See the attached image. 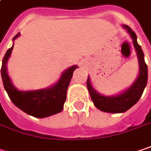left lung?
Segmentation results:
<instances>
[{"instance_id": "1", "label": "left lung", "mask_w": 151, "mask_h": 151, "mask_svg": "<svg viewBox=\"0 0 151 151\" xmlns=\"http://www.w3.org/2000/svg\"><path fill=\"white\" fill-rule=\"evenodd\" d=\"M122 27L130 35L132 40L133 47L137 53L139 61V76L132 85L122 93L113 96H105L99 93L92 86L90 76H88L87 87L91 99L95 107L104 112L108 113H123L132 107L139 100L143 92L146 87L148 80V68L145 62V55L142 48L137 42V35L129 26L123 24Z\"/></svg>"}]
</instances>
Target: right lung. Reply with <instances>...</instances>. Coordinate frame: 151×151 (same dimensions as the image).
Returning a JSON list of instances; mask_svg holds the SVG:
<instances>
[{"label": "right lung", "mask_w": 151, "mask_h": 151, "mask_svg": "<svg viewBox=\"0 0 151 151\" xmlns=\"http://www.w3.org/2000/svg\"><path fill=\"white\" fill-rule=\"evenodd\" d=\"M19 35L20 33H18L13 37V44L12 47L6 51L2 59L1 73L5 90L6 91L12 102L19 109L29 116L36 118H44L61 112L64 109L67 89L72 78L73 72L78 68V66L72 65L66 69L56 83L51 87L30 91L19 90L13 85L10 76H8L6 64L11 57L14 41Z\"/></svg>", "instance_id": "right-lung-1"}]
</instances>
